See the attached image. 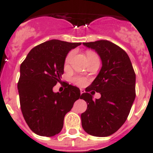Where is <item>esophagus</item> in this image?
Listing matches in <instances>:
<instances>
[{
    "mask_svg": "<svg viewBox=\"0 0 153 153\" xmlns=\"http://www.w3.org/2000/svg\"><path fill=\"white\" fill-rule=\"evenodd\" d=\"M80 91H81V95H82V94H83V93L85 92V89H83V88H81Z\"/></svg>",
    "mask_w": 153,
    "mask_h": 153,
    "instance_id": "obj_1",
    "label": "esophagus"
}]
</instances>
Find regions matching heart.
Segmentation results:
<instances>
[{"instance_id": "heart-1", "label": "heart", "mask_w": 153, "mask_h": 153, "mask_svg": "<svg viewBox=\"0 0 153 153\" xmlns=\"http://www.w3.org/2000/svg\"><path fill=\"white\" fill-rule=\"evenodd\" d=\"M74 54H75V51H71V52H69L68 54V55L66 56L65 58V65H68L70 62L71 61L72 59L73 56H74ZM97 56L96 54H95L94 52L92 51H88L87 52V57H88V59H89V58H94V57ZM72 82L74 84L77 85L78 86H83L86 84V82H87V79L85 78H82V77H75V78H72Z\"/></svg>"}]
</instances>
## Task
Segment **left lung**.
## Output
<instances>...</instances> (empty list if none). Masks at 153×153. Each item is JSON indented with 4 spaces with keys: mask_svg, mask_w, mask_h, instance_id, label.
Instances as JSON below:
<instances>
[{
    "mask_svg": "<svg viewBox=\"0 0 153 153\" xmlns=\"http://www.w3.org/2000/svg\"><path fill=\"white\" fill-rule=\"evenodd\" d=\"M83 45L99 54L102 68L81 95L88 105L81 115L82 126L89 135L106 137L127 119L135 98V74L128 55L118 45L106 40ZM95 91L100 93V99L93 100Z\"/></svg>",
    "mask_w": 153,
    "mask_h": 153,
    "instance_id": "1",
    "label": "left lung"
}]
</instances>
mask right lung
<instances>
[{
  "label": "right lung",
  "mask_w": 153,
  "mask_h": 153,
  "mask_svg": "<svg viewBox=\"0 0 153 153\" xmlns=\"http://www.w3.org/2000/svg\"><path fill=\"white\" fill-rule=\"evenodd\" d=\"M79 45L50 40L33 48L21 65L18 89L21 111L37 135L51 137L59 133L65 115L81 98L79 88L68 83L62 92L53 91L61 82L68 53Z\"/></svg>",
  "instance_id": "right-lung-1"
}]
</instances>
